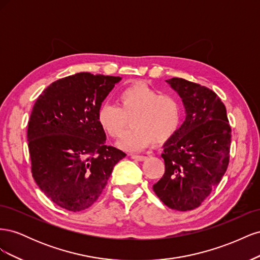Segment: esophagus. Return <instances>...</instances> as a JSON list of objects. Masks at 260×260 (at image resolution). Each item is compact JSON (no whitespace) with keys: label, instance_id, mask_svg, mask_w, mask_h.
<instances>
[{"label":"esophagus","instance_id":"esophagus-1","mask_svg":"<svg viewBox=\"0 0 260 260\" xmlns=\"http://www.w3.org/2000/svg\"><path fill=\"white\" fill-rule=\"evenodd\" d=\"M131 157H132L133 159L139 160V161H143V160H145L147 158L146 156H142V155H131Z\"/></svg>","mask_w":260,"mask_h":260}]
</instances>
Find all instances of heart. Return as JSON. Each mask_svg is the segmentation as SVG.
Listing matches in <instances>:
<instances>
[{
    "label": "heart",
    "instance_id": "heart-1",
    "mask_svg": "<svg viewBox=\"0 0 260 260\" xmlns=\"http://www.w3.org/2000/svg\"><path fill=\"white\" fill-rule=\"evenodd\" d=\"M183 118L180 101L171 94L143 82H136L118 95V106L103 104L98 111V122L106 135L121 137L130 119L131 129L122 136L118 146L128 151H139L153 142L162 145L179 131Z\"/></svg>",
    "mask_w": 260,
    "mask_h": 260
}]
</instances>
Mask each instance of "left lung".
Instances as JSON below:
<instances>
[{"mask_svg":"<svg viewBox=\"0 0 260 260\" xmlns=\"http://www.w3.org/2000/svg\"><path fill=\"white\" fill-rule=\"evenodd\" d=\"M185 108V120L164 144L165 174L153 190L171 209L199 207L221 181L230 158L231 127L217 94L182 78L166 80Z\"/></svg>","mask_w":260,"mask_h":260,"instance_id":"left-lung-1","label":"left lung"}]
</instances>
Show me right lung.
<instances>
[{
	"label": "right lung",
	"mask_w": 260,
	"mask_h": 260,
	"mask_svg": "<svg viewBox=\"0 0 260 260\" xmlns=\"http://www.w3.org/2000/svg\"><path fill=\"white\" fill-rule=\"evenodd\" d=\"M120 77L79 73L51 83L28 122L31 172L53 203L80 211L96 202L125 154L105 144L98 111Z\"/></svg>",
	"instance_id": "right-lung-1"
}]
</instances>
